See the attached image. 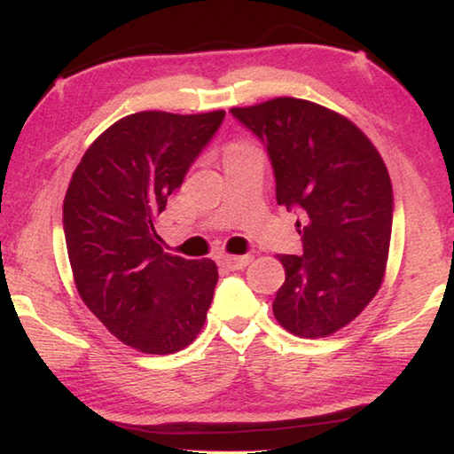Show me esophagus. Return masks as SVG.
Masks as SVG:
<instances>
[{"label": "esophagus", "mask_w": 454, "mask_h": 454, "mask_svg": "<svg viewBox=\"0 0 454 454\" xmlns=\"http://www.w3.org/2000/svg\"><path fill=\"white\" fill-rule=\"evenodd\" d=\"M253 261V255H221L219 265L229 269V271H239L245 269Z\"/></svg>", "instance_id": "obj_1"}]
</instances>
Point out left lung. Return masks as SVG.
<instances>
[{
    "mask_svg": "<svg viewBox=\"0 0 454 454\" xmlns=\"http://www.w3.org/2000/svg\"><path fill=\"white\" fill-rule=\"evenodd\" d=\"M231 114L263 141L277 203L299 215L303 253L279 255L287 279L275 319L297 337H329L383 283L395 207L387 167L359 127L313 101L275 98Z\"/></svg>",
    "mask_w": 454,
    "mask_h": 454,
    "instance_id": "8db88e82",
    "label": "left lung"
}]
</instances>
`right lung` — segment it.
<instances>
[{
  "mask_svg": "<svg viewBox=\"0 0 454 454\" xmlns=\"http://www.w3.org/2000/svg\"><path fill=\"white\" fill-rule=\"evenodd\" d=\"M223 117L127 115L91 143L69 181L63 231L79 297L111 335L141 353L181 351L207 319L217 265L165 253L155 219Z\"/></svg>",
  "mask_w": 454,
  "mask_h": 454,
  "instance_id": "obj_1",
  "label": "right lung"
}]
</instances>
